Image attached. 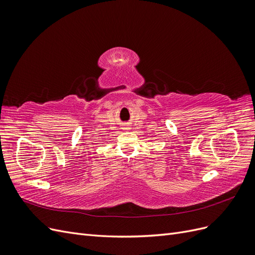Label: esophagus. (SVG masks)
Listing matches in <instances>:
<instances>
[{"label":"esophagus","instance_id":"obj_1","mask_svg":"<svg viewBox=\"0 0 255 255\" xmlns=\"http://www.w3.org/2000/svg\"><path fill=\"white\" fill-rule=\"evenodd\" d=\"M127 129H128V128H127Z\"/></svg>","mask_w":255,"mask_h":255}]
</instances>
